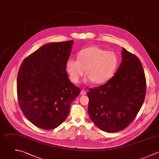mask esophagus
<instances>
[{"instance_id":"1","label":"esophagus","mask_w":159,"mask_h":159,"mask_svg":"<svg viewBox=\"0 0 159 159\" xmlns=\"http://www.w3.org/2000/svg\"><path fill=\"white\" fill-rule=\"evenodd\" d=\"M86 93H87V92H86L85 90H82L81 92H80V94H81L82 95H86Z\"/></svg>"}]
</instances>
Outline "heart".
<instances>
[{
  "label": "heart",
  "instance_id": "heart-1",
  "mask_svg": "<svg viewBox=\"0 0 159 159\" xmlns=\"http://www.w3.org/2000/svg\"><path fill=\"white\" fill-rule=\"evenodd\" d=\"M118 64L116 54L95 46L80 50L77 59H69L66 62V70L72 82L77 84L84 75L86 69L87 80L102 84L111 79Z\"/></svg>",
  "mask_w": 159,
  "mask_h": 159
}]
</instances>
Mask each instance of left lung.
Listing matches in <instances>:
<instances>
[{
    "instance_id": "1",
    "label": "left lung",
    "mask_w": 159,
    "mask_h": 159,
    "mask_svg": "<svg viewBox=\"0 0 159 159\" xmlns=\"http://www.w3.org/2000/svg\"><path fill=\"white\" fill-rule=\"evenodd\" d=\"M122 62L108 82L89 89L91 120L107 133L120 131L135 119L144 103L146 80L139 58L123 48Z\"/></svg>"
}]
</instances>
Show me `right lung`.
<instances>
[{"label": "right lung", "mask_w": 159, "mask_h": 159, "mask_svg": "<svg viewBox=\"0 0 159 159\" xmlns=\"http://www.w3.org/2000/svg\"><path fill=\"white\" fill-rule=\"evenodd\" d=\"M73 42L45 44L26 57L19 69L18 105L27 120L39 128L51 130L61 125L80 92L66 72Z\"/></svg>", "instance_id": "add662e5"}]
</instances>
